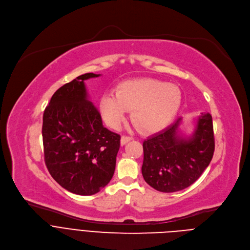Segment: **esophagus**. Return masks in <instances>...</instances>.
I'll list each match as a JSON object with an SVG mask.
<instances>
[{
	"instance_id": "34e87169",
	"label": "esophagus",
	"mask_w": 250,
	"mask_h": 250,
	"mask_svg": "<svg viewBox=\"0 0 250 250\" xmlns=\"http://www.w3.org/2000/svg\"><path fill=\"white\" fill-rule=\"evenodd\" d=\"M130 140H131V137L126 136V135H123V136H122V138H121V144L124 146V145L127 144V142H128V141H130Z\"/></svg>"
}]
</instances>
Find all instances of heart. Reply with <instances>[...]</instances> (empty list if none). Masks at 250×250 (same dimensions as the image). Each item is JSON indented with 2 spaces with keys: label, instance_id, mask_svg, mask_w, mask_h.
Masks as SVG:
<instances>
[{
  "label": "heart",
  "instance_id": "b5f03b06",
  "mask_svg": "<svg viewBox=\"0 0 250 250\" xmlns=\"http://www.w3.org/2000/svg\"><path fill=\"white\" fill-rule=\"evenodd\" d=\"M181 104V92L176 85L142 78L121 83L117 94L105 93L101 100V111L112 127L119 128L128 110L131 121L141 132H155L176 116Z\"/></svg>",
  "mask_w": 250,
  "mask_h": 250
}]
</instances>
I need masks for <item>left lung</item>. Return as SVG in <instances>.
Listing matches in <instances>:
<instances>
[{"label":"left lung","mask_w":250,"mask_h":250,"mask_svg":"<svg viewBox=\"0 0 250 250\" xmlns=\"http://www.w3.org/2000/svg\"><path fill=\"white\" fill-rule=\"evenodd\" d=\"M181 122L179 118L142 145V176L149 186L160 192H177L192 185L208 166L215 151L212 120L208 113L198 118L189 137L181 135Z\"/></svg>","instance_id":"left-lung-1"}]
</instances>
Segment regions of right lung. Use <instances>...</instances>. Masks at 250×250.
<instances>
[{"label": "right lung", "instance_id": "right-lung-1", "mask_svg": "<svg viewBox=\"0 0 250 250\" xmlns=\"http://www.w3.org/2000/svg\"><path fill=\"white\" fill-rule=\"evenodd\" d=\"M86 73L60 87L43 113L45 165L67 191L82 196L98 193L111 181L121 135L104 127L98 109L88 100Z\"/></svg>", "mask_w": 250, "mask_h": 250}]
</instances>
